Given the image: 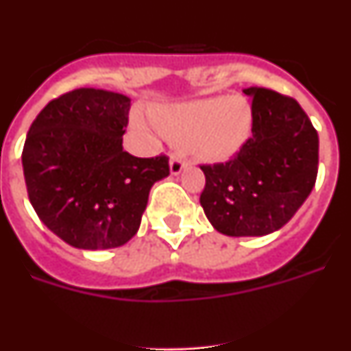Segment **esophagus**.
Listing matches in <instances>:
<instances>
[{"label": "esophagus", "instance_id": "34e87169", "mask_svg": "<svg viewBox=\"0 0 351 351\" xmlns=\"http://www.w3.org/2000/svg\"><path fill=\"white\" fill-rule=\"evenodd\" d=\"M184 167L186 161L181 156H172V160H170V173L172 176H179L184 170Z\"/></svg>", "mask_w": 351, "mask_h": 351}]
</instances>
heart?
<instances>
[{
    "mask_svg": "<svg viewBox=\"0 0 351 351\" xmlns=\"http://www.w3.org/2000/svg\"><path fill=\"white\" fill-rule=\"evenodd\" d=\"M153 119L165 137L184 141L188 154L206 163L234 158L250 138L253 126L250 101L239 95L163 105L154 110ZM132 121L141 132L153 130L141 112L133 114Z\"/></svg>",
    "mask_w": 351,
    "mask_h": 351,
    "instance_id": "1",
    "label": "heart"
}]
</instances>
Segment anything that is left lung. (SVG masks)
<instances>
[{
    "instance_id": "8db88e82",
    "label": "left lung",
    "mask_w": 351,
    "mask_h": 351,
    "mask_svg": "<svg viewBox=\"0 0 351 351\" xmlns=\"http://www.w3.org/2000/svg\"><path fill=\"white\" fill-rule=\"evenodd\" d=\"M243 93L253 100V135L230 161L200 167V206L219 234L260 237L287 225L311 193L318 133L293 98L263 88Z\"/></svg>"
}]
</instances>
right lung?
<instances>
[{"mask_svg": "<svg viewBox=\"0 0 351 351\" xmlns=\"http://www.w3.org/2000/svg\"><path fill=\"white\" fill-rule=\"evenodd\" d=\"M128 96L80 88L49 101L23 149L27 197L42 223L79 250L126 244L141 226L154 182L169 158L123 149Z\"/></svg>", "mask_w": 351, "mask_h": 351, "instance_id": "add662e5", "label": "right lung"}]
</instances>
